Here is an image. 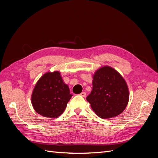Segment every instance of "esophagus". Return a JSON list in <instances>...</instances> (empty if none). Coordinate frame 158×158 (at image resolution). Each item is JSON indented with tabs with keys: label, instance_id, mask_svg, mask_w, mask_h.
I'll return each mask as SVG.
<instances>
[{
	"label": "esophagus",
	"instance_id": "1",
	"mask_svg": "<svg viewBox=\"0 0 158 158\" xmlns=\"http://www.w3.org/2000/svg\"><path fill=\"white\" fill-rule=\"evenodd\" d=\"M80 95H81V96H82V97H85V95H86V93H85V92H82L80 94Z\"/></svg>",
	"mask_w": 158,
	"mask_h": 158
}]
</instances>
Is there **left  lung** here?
Masks as SVG:
<instances>
[{
	"instance_id": "8db88e82",
	"label": "left lung",
	"mask_w": 158,
	"mask_h": 158,
	"mask_svg": "<svg viewBox=\"0 0 158 158\" xmlns=\"http://www.w3.org/2000/svg\"><path fill=\"white\" fill-rule=\"evenodd\" d=\"M93 88L86 98L91 107L100 118H109L120 114L129 100L125 79L113 68L104 66L93 75Z\"/></svg>"
}]
</instances>
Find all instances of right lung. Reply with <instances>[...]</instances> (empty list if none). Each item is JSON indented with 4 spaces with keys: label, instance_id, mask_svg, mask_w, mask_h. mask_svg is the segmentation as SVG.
<instances>
[{
    "label": "right lung",
    "instance_id": "add662e5",
    "mask_svg": "<svg viewBox=\"0 0 158 158\" xmlns=\"http://www.w3.org/2000/svg\"><path fill=\"white\" fill-rule=\"evenodd\" d=\"M73 95L60 72H48L37 81L31 94V103L41 115L56 118L64 112Z\"/></svg>",
    "mask_w": 158,
    "mask_h": 158
}]
</instances>
